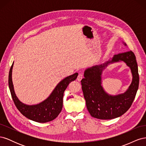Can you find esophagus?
Segmentation results:
<instances>
[{
	"label": "esophagus",
	"mask_w": 146,
	"mask_h": 146,
	"mask_svg": "<svg viewBox=\"0 0 146 146\" xmlns=\"http://www.w3.org/2000/svg\"><path fill=\"white\" fill-rule=\"evenodd\" d=\"M82 78H83V74H79L78 77H77V80L80 82V81H81Z\"/></svg>",
	"instance_id": "34e87169"
}]
</instances>
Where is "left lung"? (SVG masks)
Listing matches in <instances>:
<instances>
[{
    "mask_svg": "<svg viewBox=\"0 0 146 146\" xmlns=\"http://www.w3.org/2000/svg\"><path fill=\"white\" fill-rule=\"evenodd\" d=\"M124 45L126 46L125 43ZM119 61L125 62L131 68L133 78L124 94L111 96L107 94L101 86V74L109 64ZM139 80L138 64L132 51L114 55L111 60L86 69L81 83L86 107L91 116L106 120L122 116L133 103L138 89Z\"/></svg>",
    "mask_w": 146,
    "mask_h": 146,
    "instance_id": "8db88e82",
    "label": "left lung"
}]
</instances>
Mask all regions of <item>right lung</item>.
Masks as SVG:
<instances>
[{
    "instance_id": "1",
    "label": "right lung",
    "mask_w": 146,
    "mask_h": 146,
    "mask_svg": "<svg viewBox=\"0 0 146 146\" xmlns=\"http://www.w3.org/2000/svg\"><path fill=\"white\" fill-rule=\"evenodd\" d=\"M13 63L9 72L8 85L16 108L24 116L35 122L45 123L54 120L58 116L62 110L63 94L65 90L70 82L77 78L78 73H75L61 80L45 100L37 105H29L21 102L15 92L11 77Z\"/></svg>"
}]
</instances>
